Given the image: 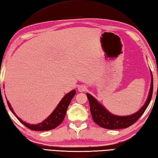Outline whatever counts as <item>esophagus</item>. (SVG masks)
I'll use <instances>...</instances> for the list:
<instances>
[{
	"label": "esophagus",
	"instance_id": "1",
	"mask_svg": "<svg viewBox=\"0 0 158 158\" xmlns=\"http://www.w3.org/2000/svg\"><path fill=\"white\" fill-rule=\"evenodd\" d=\"M78 90L80 92H85V91L87 90V86H85V85H81L79 87Z\"/></svg>",
	"mask_w": 158,
	"mask_h": 158
}]
</instances>
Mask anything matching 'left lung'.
<instances>
[{"label": "left lung", "instance_id": "8db88e82", "mask_svg": "<svg viewBox=\"0 0 158 158\" xmlns=\"http://www.w3.org/2000/svg\"><path fill=\"white\" fill-rule=\"evenodd\" d=\"M151 88L147 102L138 112H137L136 113L133 114H131V115L124 117L114 115V114L109 113L106 109L100 104L93 96L87 93V97L88 99L89 104H90V113L93 121L97 125H99V127L106 129H112V130L126 128L135 124L140 118V117L142 115L143 113H144L152 98L153 90V79L151 72Z\"/></svg>", "mask_w": 158, "mask_h": 158}]
</instances>
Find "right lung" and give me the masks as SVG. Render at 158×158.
<instances>
[{
	"label": "right lung",
	"mask_w": 158,
	"mask_h": 158,
	"mask_svg": "<svg viewBox=\"0 0 158 158\" xmlns=\"http://www.w3.org/2000/svg\"><path fill=\"white\" fill-rule=\"evenodd\" d=\"M76 91L75 90H72L69 93L65 94L64 98L61 99V101L59 102V104L57 106L52 113L48 117V118L44 120V122L40 123V124L33 125V124H29L27 123H25L21 119L16 116V114L14 113L12 108H11L10 102L7 100V103L9 108L12 113L15 114L20 122H21L27 128H28L30 130L32 131H50L52 129L58 127L64 121L65 118V114H66V111L68 106H69L70 103L71 102L72 99L73 98L74 96L75 95Z\"/></svg>",
	"instance_id": "right-lung-1"
}]
</instances>
